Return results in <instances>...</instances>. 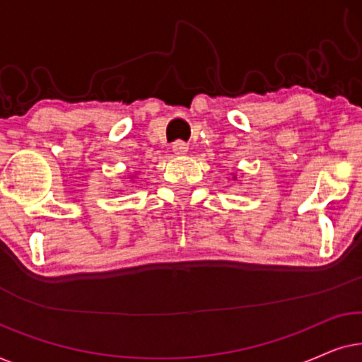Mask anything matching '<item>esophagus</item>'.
<instances>
[{
  "mask_svg": "<svg viewBox=\"0 0 362 362\" xmlns=\"http://www.w3.org/2000/svg\"><path fill=\"white\" fill-rule=\"evenodd\" d=\"M187 150H189V146H187L185 141H176V143H173V153H175V155H177V156L186 155Z\"/></svg>",
  "mask_w": 362,
  "mask_h": 362,
  "instance_id": "34e87169",
  "label": "esophagus"
}]
</instances>
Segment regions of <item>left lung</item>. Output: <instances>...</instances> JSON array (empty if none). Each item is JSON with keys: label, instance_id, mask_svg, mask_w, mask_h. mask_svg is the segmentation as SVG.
Listing matches in <instances>:
<instances>
[{"label": "left lung", "instance_id": "left-lung-1", "mask_svg": "<svg viewBox=\"0 0 362 362\" xmlns=\"http://www.w3.org/2000/svg\"><path fill=\"white\" fill-rule=\"evenodd\" d=\"M232 180H237V176H235V175H232Z\"/></svg>", "mask_w": 362, "mask_h": 362}]
</instances>
